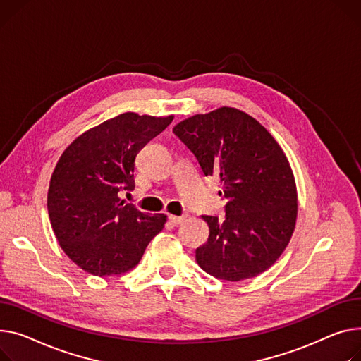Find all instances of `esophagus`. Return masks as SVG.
Here are the masks:
<instances>
[{"label":"esophagus","instance_id":"1","mask_svg":"<svg viewBox=\"0 0 361 361\" xmlns=\"http://www.w3.org/2000/svg\"><path fill=\"white\" fill-rule=\"evenodd\" d=\"M168 219H170V222H171V224H174V225H180V224H183V222L185 221V216H176V214H170V216H168Z\"/></svg>","mask_w":361,"mask_h":361}]
</instances>
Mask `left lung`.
<instances>
[{
	"label": "left lung",
	"mask_w": 361,
	"mask_h": 361,
	"mask_svg": "<svg viewBox=\"0 0 361 361\" xmlns=\"http://www.w3.org/2000/svg\"><path fill=\"white\" fill-rule=\"evenodd\" d=\"M173 132L226 199L225 218L202 216L207 243L196 261L210 276L241 281L270 269L286 250L298 218L292 166L258 120L233 107L195 114Z\"/></svg>",
	"instance_id": "8db88e82"
}]
</instances>
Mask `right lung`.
Returning a JSON list of instances; mask_svg holds the SVG:
<instances>
[{
    "instance_id": "obj_1",
    "label": "right lung",
    "mask_w": 361,
    "mask_h": 361,
    "mask_svg": "<svg viewBox=\"0 0 361 361\" xmlns=\"http://www.w3.org/2000/svg\"><path fill=\"white\" fill-rule=\"evenodd\" d=\"M128 111L80 135L61 155L47 191V212L63 252L92 276H118L140 261L166 222L120 199L133 190L135 159L173 122Z\"/></svg>"
}]
</instances>
